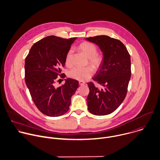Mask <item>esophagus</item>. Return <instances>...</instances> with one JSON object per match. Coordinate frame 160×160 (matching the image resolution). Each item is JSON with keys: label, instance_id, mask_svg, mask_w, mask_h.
Wrapping results in <instances>:
<instances>
[{"label": "esophagus", "instance_id": "obj_1", "mask_svg": "<svg viewBox=\"0 0 160 160\" xmlns=\"http://www.w3.org/2000/svg\"><path fill=\"white\" fill-rule=\"evenodd\" d=\"M85 84V83L83 81H79V85H83Z\"/></svg>", "mask_w": 160, "mask_h": 160}]
</instances>
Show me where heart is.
Instances as JSON below:
<instances>
[{"instance_id": "b5f03b06", "label": "heart", "mask_w": 160, "mask_h": 160, "mask_svg": "<svg viewBox=\"0 0 160 160\" xmlns=\"http://www.w3.org/2000/svg\"><path fill=\"white\" fill-rule=\"evenodd\" d=\"M79 48L88 58V62L93 68L97 69L100 66L102 62V57L97 54V49L93 44L89 42H84L80 45ZM72 49L69 50L65 57V63L68 67L72 65ZM92 74L93 70L92 68L89 67L85 68L74 67L71 69L68 73L70 77L80 81H85L91 77Z\"/></svg>"}]
</instances>
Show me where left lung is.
I'll use <instances>...</instances> for the list:
<instances>
[{
	"label": "left lung",
	"mask_w": 160,
	"mask_h": 160,
	"mask_svg": "<svg viewBox=\"0 0 160 160\" xmlns=\"http://www.w3.org/2000/svg\"><path fill=\"white\" fill-rule=\"evenodd\" d=\"M85 40L98 46L103 56L93 77L102 88L88 83V110L95 115H107L116 110L126 97L131 77L130 55L121 41L109 36L98 35Z\"/></svg>",
	"instance_id": "8db88e82"
}]
</instances>
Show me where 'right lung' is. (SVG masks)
Returning <instances> with one entry per match:
<instances>
[{
  "mask_svg": "<svg viewBox=\"0 0 160 160\" xmlns=\"http://www.w3.org/2000/svg\"><path fill=\"white\" fill-rule=\"evenodd\" d=\"M77 37L68 39L47 36L31 47L25 61V81L36 107L49 117H59L69 109L71 97L75 93L78 81L67 78L64 85L56 87L61 67ZM59 81V80H58Z\"/></svg>",
  "mask_w": 160,
  "mask_h": 160,
  "instance_id": "add662e5",
  "label": "right lung"
}]
</instances>
